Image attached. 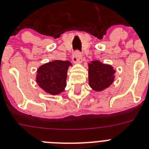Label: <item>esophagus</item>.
Masks as SVG:
<instances>
[{
    "mask_svg": "<svg viewBox=\"0 0 149 149\" xmlns=\"http://www.w3.org/2000/svg\"><path fill=\"white\" fill-rule=\"evenodd\" d=\"M74 54V57L73 58V62L74 63H80L82 62L81 52L78 50H76Z\"/></svg>",
    "mask_w": 149,
    "mask_h": 149,
    "instance_id": "obj_1",
    "label": "esophagus"
}]
</instances>
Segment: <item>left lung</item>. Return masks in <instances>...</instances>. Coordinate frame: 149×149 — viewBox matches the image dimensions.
Segmentation results:
<instances>
[{
  "mask_svg": "<svg viewBox=\"0 0 149 149\" xmlns=\"http://www.w3.org/2000/svg\"><path fill=\"white\" fill-rule=\"evenodd\" d=\"M115 70L111 65L103 64L98 61L88 63V84L96 91L106 89L112 84Z\"/></svg>",
  "mask_w": 149,
  "mask_h": 149,
  "instance_id": "left-lung-1",
  "label": "left lung"
}]
</instances>
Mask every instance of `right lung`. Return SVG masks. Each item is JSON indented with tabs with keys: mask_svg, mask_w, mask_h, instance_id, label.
<instances>
[{
	"mask_svg": "<svg viewBox=\"0 0 149 149\" xmlns=\"http://www.w3.org/2000/svg\"><path fill=\"white\" fill-rule=\"evenodd\" d=\"M69 61H53L38 68L36 81L46 93L56 95L64 91L66 86L67 71Z\"/></svg>",
	"mask_w": 149,
	"mask_h": 149,
	"instance_id": "right-lung-1",
	"label": "right lung"
}]
</instances>
